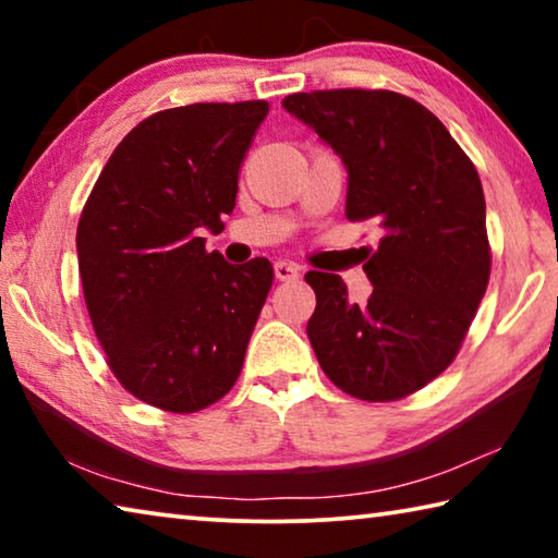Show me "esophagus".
<instances>
[{
  "instance_id": "esophagus-1",
  "label": "esophagus",
  "mask_w": 558,
  "mask_h": 558,
  "mask_svg": "<svg viewBox=\"0 0 558 558\" xmlns=\"http://www.w3.org/2000/svg\"><path fill=\"white\" fill-rule=\"evenodd\" d=\"M276 278L286 280V282L298 280L300 278V266H298V263H292V260H278L276 263Z\"/></svg>"
}]
</instances>
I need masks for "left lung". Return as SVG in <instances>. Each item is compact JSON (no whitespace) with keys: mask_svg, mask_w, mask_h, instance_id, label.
Listing matches in <instances>:
<instances>
[{"mask_svg":"<svg viewBox=\"0 0 558 558\" xmlns=\"http://www.w3.org/2000/svg\"><path fill=\"white\" fill-rule=\"evenodd\" d=\"M347 167V219L381 226L364 272L366 305L344 280L310 270L307 337L329 381L362 401L418 391L456 359L489 280L477 169L421 102L391 90H315L282 100Z\"/></svg>","mask_w":558,"mask_h":558,"instance_id":"8db88e82","label":"left lung"}]
</instances>
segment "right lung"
I'll return each mask as SVG.
<instances>
[{
	"mask_svg": "<svg viewBox=\"0 0 558 558\" xmlns=\"http://www.w3.org/2000/svg\"><path fill=\"white\" fill-rule=\"evenodd\" d=\"M266 100L194 102L149 116L116 147L83 206L75 248L112 374L140 401L194 413L231 391L272 266L206 251L239 192Z\"/></svg>",
	"mask_w": 558,
	"mask_h": 558,
	"instance_id": "obj_1",
	"label": "right lung"
}]
</instances>
